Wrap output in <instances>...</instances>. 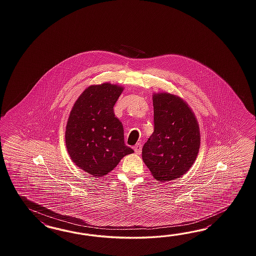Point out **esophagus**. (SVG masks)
<instances>
[{
	"instance_id": "1",
	"label": "esophagus",
	"mask_w": 256,
	"mask_h": 256,
	"mask_svg": "<svg viewBox=\"0 0 256 256\" xmlns=\"http://www.w3.org/2000/svg\"><path fill=\"white\" fill-rule=\"evenodd\" d=\"M134 150H135V152L138 154H142V144H140V142L136 144L134 146Z\"/></svg>"
}]
</instances>
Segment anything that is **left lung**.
I'll return each instance as SVG.
<instances>
[{
    "label": "left lung",
    "mask_w": 256,
    "mask_h": 256,
    "mask_svg": "<svg viewBox=\"0 0 256 256\" xmlns=\"http://www.w3.org/2000/svg\"><path fill=\"white\" fill-rule=\"evenodd\" d=\"M154 130L142 147V160L154 178L170 181L192 168L199 152L200 130L192 109L180 97L154 94Z\"/></svg>",
    "instance_id": "obj_1"
}]
</instances>
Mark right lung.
<instances>
[{
    "label": "right lung",
    "instance_id": "add662e5",
    "mask_svg": "<svg viewBox=\"0 0 256 256\" xmlns=\"http://www.w3.org/2000/svg\"><path fill=\"white\" fill-rule=\"evenodd\" d=\"M123 88L110 83L87 88L69 116L66 144L76 166L94 176H102L134 150L124 142V128L114 106Z\"/></svg>",
    "mask_w": 256,
    "mask_h": 256
}]
</instances>
